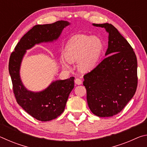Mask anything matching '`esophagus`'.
<instances>
[{"label": "esophagus", "mask_w": 147, "mask_h": 147, "mask_svg": "<svg viewBox=\"0 0 147 147\" xmlns=\"http://www.w3.org/2000/svg\"><path fill=\"white\" fill-rule=\"evenodd\" d=\"M74 82H75L76 84L77 85H80V84H82V80H80L78 78H76L75 80H74Z\"/></svg>", "instance_id": "34e87169"}]
</instances>
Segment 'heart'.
Returning a JSON list of instances; mask_svg holds the SVG:
<instances>
[{"mask_svg": "<svg viewBox=\"0 0 147 147\" xmlns=\"http://www.w3.org/2000/svg\"><path fill=\"white\" fill-rule=\"evenodd\" d=\"M104 49L102 41L97 37L74 36L65 45V58L62 59V63L67 65V61L74 62L78 60L80 70L84 72L90 71L98 63Z\"/></svg>", "mask_w": 147, "mask_h": 147, "instance_id": "obj_1", "label": "heart"}]
</instances>
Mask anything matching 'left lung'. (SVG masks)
Masks as SVG:
<instances>
[{"label": "left lung", "mask_w": 147, "mask_h": 147, "mask_svg": "<svg viewBox=\"0 0 147 147\" xmlns=\"http://www.w3.org/2000/svg\"><path fill=\"white\" fill-rule=\"evenodd\" d=\"M108 32L104 58L84 76L83 85L91 112L106 117L116 115L133 97L138 86V61L132 47L115 27L108 23L93 24Z\"/></svg>", "instance_id": "8db88e82"}]
</instances>
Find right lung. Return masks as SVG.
Wrapping results in <instances>:
<instances>
[{
	"instance_id": "right-lung-1",
	"label": "right lung",
	"mask_w": 147,
	"mask_h": 147,
	"mask_svg": "<svg viewBox=\"0 0 147 147\" xmlns=\"http://www.w3.org/2000/svg\"><path fill=\"white\" fill-rule=\"evenodd\" d=\"M69 22L58 21L52 24H38L22 38L9 61L13 91L17 102L29 115L41 121H49L58 117L63 112L69 95L74 88V77L53 82L40 92H32L24 88L20 78L19 69L26 50L36 44L56 40Z\"/></svg>"
}]
</instances>
